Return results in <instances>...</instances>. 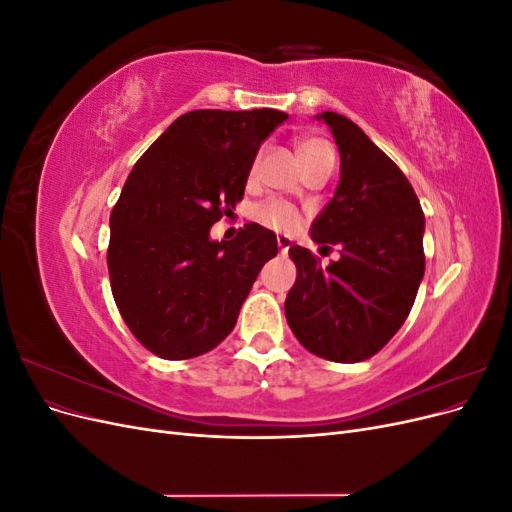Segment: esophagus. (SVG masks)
I'll return each mask as SVG.
<instances>
[{
	"instance_id": "esophagus-1",
	"label": "esophagus",
	"mask_w": 512,
	"mask_h": 512,
	"mask_svg": "<svg viewBox=\"0 0 512 512\" xmlns=\"http://www.w3.org/2000/svg\"><path fill=\"white\" fill-rule=\"evenodd\" d=\"M290 239L288 237H284V235H277V247H280V252L282 254H286L288 250H290Z\"/></svg>"
}]
</instances>
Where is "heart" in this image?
Returning a JSON list of instances; mask_svg holds the SVG:
<instances>
[{"mask_svg":"<svg viewBox=\"0 0 512 512\" xmlns=\"http://www.w3.org/2000/svg\"><path fill=\"white\" fill-rule=\"evenodd\" d=\"M294 149H297V158L303 170L322 164L333 166L335 162L333 147L320 136H301L297 138V143H294ZM254 218L262 226H267L275 232H284V235L297 230L301 224L299 211L290 207L288 203H282V200H265V203H260L254 211Z\"/></svg>","mask_w":512,"mask_h":512,"instance_id":"heart-1","label":"heart"}]
</instances>
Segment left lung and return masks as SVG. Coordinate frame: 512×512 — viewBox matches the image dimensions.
Here are the masks:
<instances>
[{
  "label": "left lung",
  "mask_w": 512,
  "mask_h": 512,
  "mask_svg": "<svg viewBox=\"0 0 512 512\" xmlns=\"http://www.w3.org/2000/svg\"><path fill=\"white\" fill-rule=\"evenodd\" d=\"M342 156L335 196L312 224L322 250L339 260L320 265L292 245L297 267L284 312L301 346L320 359L359 363L380 352L406 322L425 273V215L399 166L344 115H318Z\"/></svg>",
  "instance_id": "8db88e82"
}]
</instances>
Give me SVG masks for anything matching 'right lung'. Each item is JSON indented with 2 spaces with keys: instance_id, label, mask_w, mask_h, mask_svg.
<instances>
[{
  "instance_id": "obj_1",
  "label": "right lung",
  "mask_w": 512,
  "mask_h": 512,
  "mask_svg": "<svg viewBox=\"0 0 512 512\" xmlns=\"http://www.w3.org/2000/svg\"><path fill=\"white\" fill-rule=\"evenodd\" d=\"M288 119L275 108H203L175 119L132 168L111 211L106 265L123 322L149 352L185 361L222 344L265 265L275 232L209 230L243 198L260 143Z\"/></svg>"
}]
</instances>
